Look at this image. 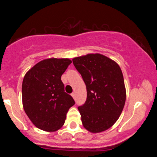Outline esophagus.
<instances>
[{"label":"esophagus","instance_id":"1","mask_svg":"<svg viewBox=\"0 0 157 157\" xmlns=\"http://www.w3.org/2000/svg\"><path fill=\"white\" fill-rule=\"evenodd\" d=\"M71 96H72L73 98H75V93L73 92L72 94H71Z\"/></svg>","mask_w":157,"mask_h":157}]
</instances>
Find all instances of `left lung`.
Wrapping results in <instances>:
<instances>
[{"mask_svg":"<svg viewBox=\"0 0 157 157\" xmlns=\"http://www.w3.org/2000/svg\"><path fill=\"white\" fill-rule=\"evenodd\" d=\"M73 64L82 77L87 98L78 107L84 128L99 133L111 128L125 105L126 92L121 68L100 54L75 57Z\"/></svg>","mask_w":157,"mask_h":157,"instance_id":"1","label":"left lung"}]
</instances>
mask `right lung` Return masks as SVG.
<instances>
[{"label":"right lung","mask_w":157,"mask_h":157,"mask_svg":"<svg viewBox=\"0 0 157 157\" xmlns=\"http://www.w3.org/2000/svg\"><path fill=\"white\" fill-rule=\"evenodd\" d=\"M71 63L69 59H46L27 71L22 83L23 109L32 123L46 131L63 125L75 102L65 92L61 76Z\"/></svg>","instance_id":"add662e5"}]
</instances>
